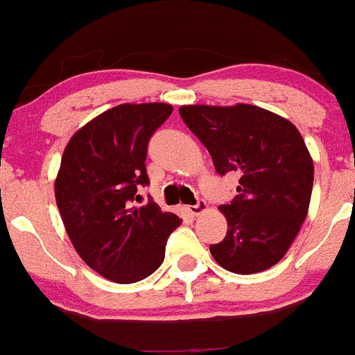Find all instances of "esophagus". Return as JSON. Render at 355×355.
<instances>
[{"label": "esophagus", "instance_id": "obj_1", "mask_svg": "<svg viewBox=\"0 0 355 355\" xmlns=\"http://www.w3.org/2000/svg\"><path fill=\"white\" fill-rule=\"evenodd\" d=\"M206 209H207V204H206V200H202V199H199L194 206H187V211L192 214V216H199V214L204 213Z\"/></svg>", "mask_w": 355, "mask_h": 355}]
</instances>
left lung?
<instances>
[{
    "label": "left lung",
    "mask_w": 355,
    "mask_h": 355,
    "mask_svg": "<svg viewBox=\"0 0 355 355\" xmlns=\"http://www.w3.org/2000/svg\"><path fill=\"white\" fill-rule=\"evenodd\" d=\"M180 116L213 157L220 175H241L214 261L239 275L275 266L307 216L314 164L302 135L287 118L252 105L182 106Z\"/></svg>",
    "instance_id": "8db88e82"
}]
</instances>
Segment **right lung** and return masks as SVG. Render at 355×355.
<instances>
[{
	"label": "right lung",
	"mask_w": 355,
	"mask_h": 355,
	"mask_svg": "<svg viewBox=\"0 0 355 355\" xmlns=\"http://www.w3.org/2000/svg\"><path fill=\"white\" fill-rule=\"evenodd\" d=\"M171 111L166 103L118 105L75 132L63 153L55 198L68 237L89 268L116 284L155 273L182 223L153 199L134 206L139 185H149V139Z\"/></svg>",
	"instance_id": "1"
}]
</instances>
